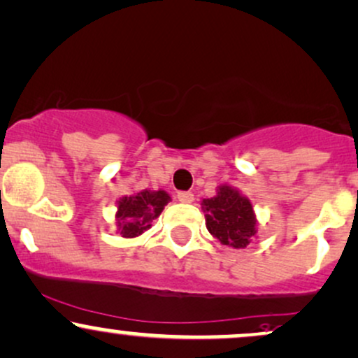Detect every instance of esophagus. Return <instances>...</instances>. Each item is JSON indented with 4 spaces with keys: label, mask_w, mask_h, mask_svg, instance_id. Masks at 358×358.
Listing matches in <instances>:
<instances>
[{
    "label": "esophagus",
    "mask_w": 358,
    "mask_h": 358,
    "mask_svg": "<svg viewBox=\"0 0 358 358\" xmlns=\"http://www.w3.org/2000/svg\"><path fill=\"white\" fill-rule=\"evenodd\" d=\"M178 201H182V203H192L193 201V193L192 192H178Z\"/></svg>",
    "instance_id": "obj_1"
}]
</instances>
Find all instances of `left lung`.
I'll return each mask as SVG.
<instances>
[{
  "instance_id": "8db88e82",
  "label": "left lung",
  "mask_w": 358,
  "mask_h": 358,
  "mask_svg": "<svg viewBox=\"0 0 358 358\" xmlns=\"http://www.w3.org/2000/svg\"><path fill=\"white\" fill-rule=\"evenodd\" d=\"M206 228L220 243L245 248L255 235V215L248 198L231 187H220L218 195L203 200Z\"/></svg>"
}]
</instances>
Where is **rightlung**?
Masks as SVG:
<instances>
[{"label": "right lung", "mask_w": 358, "mask_h": 358, "mask_svg": "<svg viewBox=\"0 0 358 358\" xmlns=\"http://www.w3.org/2000/svg\"><path fill=\"white\" fill-rule=\"evenodd\" d=\"M168 201L170 196L163 190H143L136 195L120 198L118 213H116L120 234L127 238L141 235L152 227V222L162 213Z\"/></svg>", "instance_id": "obj_1"}]
</instances>
